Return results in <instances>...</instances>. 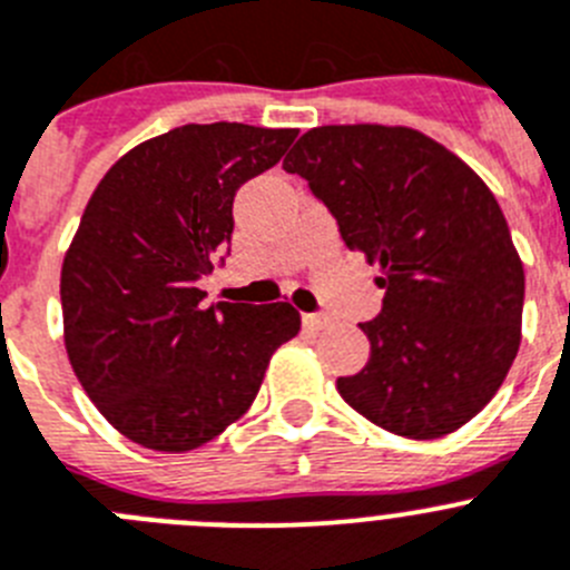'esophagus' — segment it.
I'll use <instances>...</instances> for the list:
<instances>
[{"mask_svg":"<svg viewBox=\"0 0 570 570\" xmlns=\"http://www.w3.org/2000/svg\"><path fill=\"white\" fill-rule=\"evenodd\" d=\"M302 325H305L307 331H325V327H331V320L322 316V313H305V316H302Z\"/></svg>","mask_w":570,"mask_h":570,"instance_id":"1","label":"esophagus"}]
</instances>
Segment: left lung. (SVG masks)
I'll return each instance as SVG.
<instances>
[{
    "label": "left lung",
    "mask_w": 570,
    "mask_h": 570,
    "mask_svg": "<svg viewBox=\"0 0 570 570\" xmlns=\"http://www.w3.org/2000/svg\"><path fill=\"white\" fill-rule=\"evenodd\" d=\"M282 169L381 268V313L358 325L370 362L338 395L395 435L461 430L503 384L523 325V263L487 183L424 132L381 124L311 129Z\"/></svg>",
    "instance_id": "8db88e82"
}]
</instances>
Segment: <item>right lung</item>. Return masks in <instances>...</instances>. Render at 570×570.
<instances>
[{"label": "right lung", "mask_w": 570, "mask_h": 570, "mask_svg": "<svg viewBox=\"0 0 570 570\" xmlns=\"http://www.w3.org/2000/svg\"><path fill=\"white\" fill-rule=\"evenodd\" d=\"M299 129L186 124L104 175L61 265L65 344L83 393L115 430L189 452L245 415L279 344L288 302L203 305L197 279L232 245L234 195Z\"/></svg>", "instance_id": "1"}]
</instances>
